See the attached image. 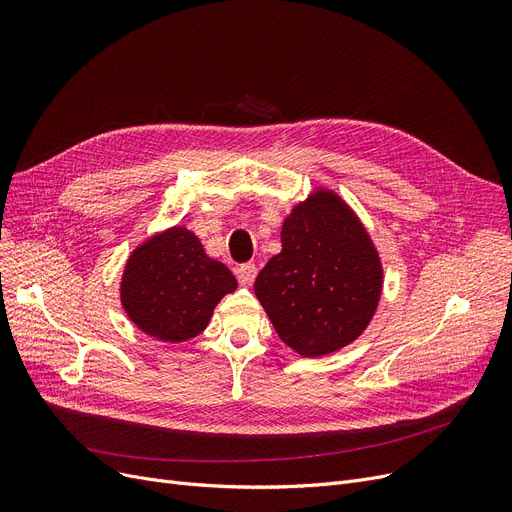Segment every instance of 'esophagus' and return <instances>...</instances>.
<instances>
[{"mask_svg":"<svg viewBox=\"0 0 512 512\" xmlns=\"http://www.w3.org/2000/svg\"><path fill=\"white\" fill-rule=\"evenodd\" d=\"M236 278H238L240 284H253V280L257 278V267H255V263H242V265H238Z\"/></svg>","mask_w":512,"mask_h":512,"instance_id":"1","label":"esophagus"}]
</instances>
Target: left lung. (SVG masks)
Listing matches in <instances>:
<instances>
[{
	"label": "left lung",
	"instance_id": "left-lung-1",
	"mask_svg": "<svg viewBox=\"0 0 512 512\" xmlns=\"http://www.w3.org/2000/svg\"><path fill=\"white\" fill-rule=\"evenodd\" d=\"M255 294L278 336L303 357L353 342L382 294V265L367 232L336 195L297 205L282 226V251L265 263Z\"/></svg>",
	"mask_w": 512,
	"mask_h": 512
}]
</instances>
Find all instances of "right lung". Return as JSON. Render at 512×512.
<instances>
[{
    "mask_svg": "<svg viewBox=\"0 0 512 512\" xmlns=\"http://www.w3.org/2000/svg\"><path fill=\"white\" fill-rule=\"evenodd\" d=\"M236 290L228 267L205 255L186 228H172L134 251L122 276V305L145 334L182 342L201 334L224 294Z\"/></svg>",
    "mask_w": 512,
    "mask_h": 512,
    "instance_id": "add662e5",
    "label": "right lung"
}]
</instances>
